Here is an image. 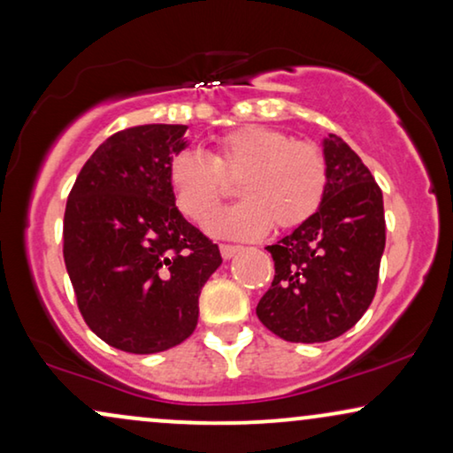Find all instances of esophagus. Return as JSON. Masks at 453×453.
Masks as SVG:
<instances>
[{
  "label": "esophagus",
  "mask_w": 453,
  "mask_h": 453,
  "mask_svg": "<svg viewBox=\"0 0 453 453\" xmlns=\"http://www.w3.org/2000/svg\"><path fill=\"white\" fill-rule=\"evenodd\" d=\"M219 250H221V257H223V259H232L234 255H236V253H240V250H242V246H238V244H221V246H219Z\"/></svg>",
  "instance_id": "esophagus-1"
}]
</instances>
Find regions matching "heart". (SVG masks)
Segmentation results:
<instances>
[{"label":"heart","mask_w":453,"mask_h":453,"mask_svg":"<svg viewBox=\"0 0 453 453\" xmlns=\"http://www.w3.org/2000/svg\"><path fill=\"white\" fill-rule=\"evenodd\" d=\"M242 203L209 221L213 232L259 238L273 226L293 230L322 204L328 163L311 142L293 140L263 125L227 131L207 152H181L169 163V190L181 215L204 221L227 194L226 180H238Z\"/></svg>","instance_id":"heart-1"}]
</instances>
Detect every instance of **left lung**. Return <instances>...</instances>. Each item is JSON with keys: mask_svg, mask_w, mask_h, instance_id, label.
Instances as JSON below:
<instances>
[{"mask_svg": "<svg viewBox=\"0 0 453 453\" xmlns=\"http://www.w3.org/2000/svg\"><path fill=\"white\" fill-rule=\"evenodd\" d=\"M328 188L313 217L267 246L276 276L257 305L267 330L290 342H326L353 328L379 286L385 250L382 192L339 135L324 140Z\"/></svg>", "mask_w": 453, "mask_h": 453, "instance_id": "obj_1", "label": "left lung"}]
</instances>
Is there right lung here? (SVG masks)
I'll return each instance as SVG.
<instances>
[{
  "label": "right lung",
  "mask_w": 453,
  "mask_h": 453,
  "mask_svg": "<svg viewBox=\"0 0 453 453\" xmlns=\"http://www.w3.org/2000/svg\"><path fill=\"white\" fill-rule=\"evenodd\" d=\"M186 125H137L96 148L66 200L65 263L79 311L102 341L158 353L198 324V296L221 265L213 240L188 223L169 190Z\"/></svg>",
  "instance_id": "1"
}]
</instances>
